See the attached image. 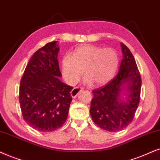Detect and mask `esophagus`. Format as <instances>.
<instances>
[{
  "label": "esophagus",
  "instance_id": "esophagus-1",
  "mask_svg": "<svg viewBox=\"0 0 160 160\" xmlns=\"http://www.w3.org/2000/svg\"><path fill=\"white\" fill-rule=\"evenodd\" d=\"M83 89L82 88H79V87H76V88H74L71 91V95L73 98H75L77 96H78V93L80 92V91Z\"/></svg>",
  "mask_w": 160,
  "mask_h": 160
}]
</instances>
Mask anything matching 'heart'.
Wrapping results in <instances>:
<instances>
[{"instance_id":"heart-1","label":"heart","mask_w":160,"mask_h":160,"mask_svg":"<svg viewBox=\"0 0 160 160\" xmlns=\"http://www.w3.org/2000/svg\"><path fill=\"white\" fill-rule=\"evenodd\" d=\"M118 65V56L114 49L93 45L77 48L73 54H66L61 62L62 76L71 85L78 82L83 70L86 76L84 82L106 84L116 73Z\"/></svg>"}]
</instances>
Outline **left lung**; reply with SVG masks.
<instances>
[{
    "instance_id": "left-lung-1",
    "label": "left lung",
    "mask_w": 160,
    "mask_h": 160,
    "mask_svg": "<svg viewBox=\"0 0 160 160\" xmlns=\"http://www.w3.org/2000/svg\"><path fill=\"white\" fill-rule=\"evenodd\" d=\"M120 44L123 58L118 74L106 86L93 91L90 108L95 124L112 132L132 122L140 100L142 80L136 61L129 48Z\"/></svg>"
}]
</instances>
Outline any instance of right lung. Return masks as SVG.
Returning <instances> with one entry per match:
<instances>
[{
	"instance_id": "add662e5",
	"label": "right lung",
	"mask_w": 160,
	"mask_h": 160,
	"mask_svg": "<svg viewBox=\"0 0 160 160\" xmlns=\"http://www.w3.org/2000/svg\"><path fill=\"white\" fill-rule=\"evenodd\" d=\"M58 41L46 44L32 55L20 84L23 120L33 128L47 132L60 128L67 119L73 87L60 80Z\"/></svg>"
}]
</instances>
